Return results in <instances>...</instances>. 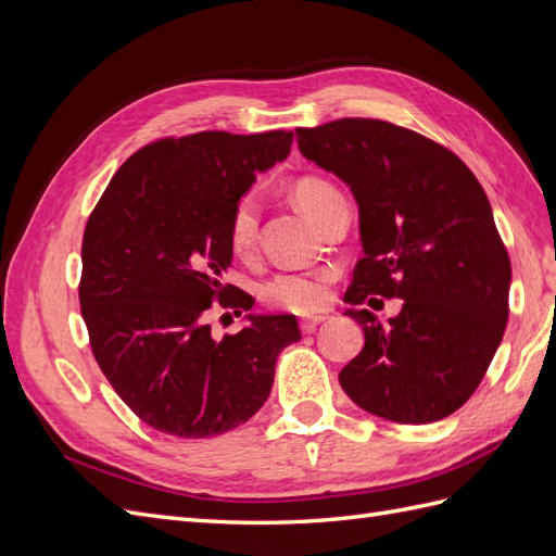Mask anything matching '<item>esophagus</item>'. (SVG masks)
Here are the masks:
<instances>
[{"instance_id": "1", "label": "esophagus", "mask_w": 556, "mask_h": 556, "mask_svg": "<svg viewBox=\"0 0 556 556\" xmlns=\"http://www.w3.org/2000/svg\"><path fill=\"white\" fill-rule=\"evenodd\" d=\"M319 323H325V317H323V315L304 317V319H301V323H299V327H301V331H304V333H313V331H315V327H317Z\"/></svg>"}]
</instances>
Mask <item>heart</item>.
Returning <instances> with one entry per match:
<instances>
[{
  "label": "heart",
  "instance_id": "1",
  "mask_svg": "<svg viewBox=\"0 0 556 556\" xmlns=\"http://www.w3.org/2000/svg\"><path fill=\"white\" fill-rule=\"evenodd\" d=\"M290 194L294 199V204L299 206V211L306 217H311L315 225H319V220H323V215L327 213V208L333 204V201L343 197L333 182L313 174L299 176L292 182ZM257 239H260V211L255 201L250 197H243L233 204L229 213L227 245L233 257L250 260L257 250ZM331 278L333 274L329 268H323V271L278 274L268 282H264L262 301L280 311L308 315L323 308L329 301Z\"/></svg>",
  "mask_w": 556,
  "mask_h": 556
}]
</instances>
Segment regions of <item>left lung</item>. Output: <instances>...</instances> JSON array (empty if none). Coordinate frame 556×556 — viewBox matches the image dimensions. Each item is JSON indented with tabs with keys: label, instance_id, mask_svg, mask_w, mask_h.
Segmentation results:
<instances>
[{
	"label": "left lung",
	"instance_id": "8db88e82",
	"mask_svg": "<svg viewBox=\"0 0 556 556\" xmlns=\"http://www.w3.org/2000/svg\"><path fill=\"white\" fill-rule=\"evenodd\" d=\"M296 141L359 204L364 255L348 304L403 299L387 325L348 311L366 343L341 387L392 422H439L478 390L508 323L513 271L490 199L452 150L376 117L299 127Z\"/></svg>",
	"mask_w": 556,
	"mask_h": 556
}]
</instances>
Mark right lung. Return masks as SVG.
Listing matches in <instances>:
<instances>
[{
  "mask_svg": "<svg viewBox=\"0 0 556 556\" xmlns=\"http://www.w3.org/2000/svg\"><path fill=\"white\" fill-rule=\"evenodd\" d=\"M292 131H197L137 150L111 178L83 233L80 315L92 355L131 413L178 439L237 429L271 394L294 315H248L211 336L208 308L250 311L223 282L227 220L264 172L290 155Z\"/></svg>",
  "mask_w": 556,
  "mask_h": 556,
  "instance_id": "1",
  "label": "right lung"
}]
</instances>
